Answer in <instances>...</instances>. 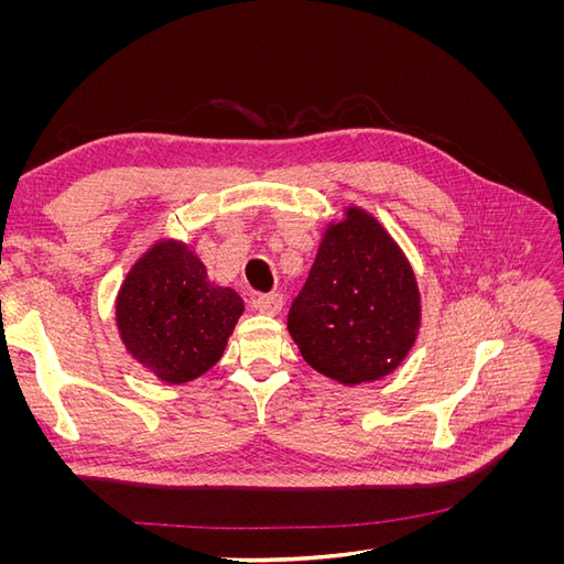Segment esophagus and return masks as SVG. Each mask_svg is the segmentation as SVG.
I'll use <instances>...</instances> for the list:
<instances>
[{
  "label": "esophagus",
  "instance_id": "34e87169",
  "mask_svg": "<svg viewBox=\"0 0 564 564\" xmlns=\"http://www.w3.org/2000/svg\"><path fill=\"white\" fill-rule=\"evenodd\" d=\"M282 305H284V301L275 292H272V294H259V296L253 299V308L259 311V313H263V315H280Z\"/></svg>",
  "mask_w": 564,
  "mask_h": 564
}]
</instances>
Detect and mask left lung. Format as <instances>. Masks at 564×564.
<instances>
[{
	"mask_svg": "<svg viewBox=\"0 0 564 564\" xmlns=\"http://www.w3.org/2000/svg\"><path fill=\"white\" fill-rule=\"evenodd\" d=\"M421 324L419 284L406 256L360 207L329 224L286 329L303 360L344 386L395 371Z\"/></svg>",
	"mask_w": 564,
	"mask_h": 564,
	"instance_id": "8db88e82",
	"label": "left lung"
}]
</instances>
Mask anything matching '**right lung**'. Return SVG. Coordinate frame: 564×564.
Here are the masks:
<instances>
[{
    "mask_svg": "<svg viewBox=\"0 0 564 564\" xmlns=\"http://www.w3.org/2000/svg\"><path fill=\"white\" fill-rule=\"evenodd\" d=\"M117 329L129 355L164 383H187L209 371L226 350L245 301L207 280L191 245L160 240L117 294Z\"/></svg>",
    "mask_w": 564,
    "mask_h": 564,
    "instance_id": "1",
    "label": "right lung"
}]
</instances>
